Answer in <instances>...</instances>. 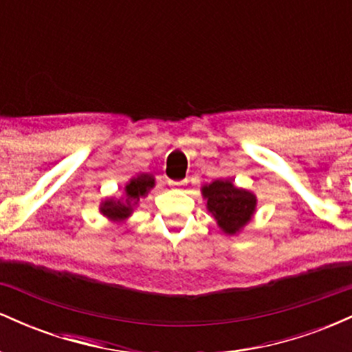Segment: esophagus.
Returning a JSON list of instances; mask_svg holds the SVG:
<instances>
[{
    "mask_svg": "<svg viewBox=\"0 0 352 352\" xmlns=\"http://www.w3.org/2000/svg\"><path fill=\"white\" fill-rule=\"evenodd\" d=\"M168 184L172 187H184V185H187V180H168Z\"/></svg>",
    "mask_w": 352,
    "mask_h": 352,
    "instance_id": "obj_1",
    "label": "esophagus"
}]
</instances>
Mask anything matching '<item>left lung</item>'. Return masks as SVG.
<instances>
[{
  "label": "left lung",
  "instance_id": "1",
  "mask_svg": "<svg viewBox=\"0 0 352 352\" xmlns=\"http://www.w3.org/2000/svg\"><path fill=\"white\" fill-rule=\"evenodd\" d=\"M207 210L227 235H236L252 221L256 210V195L238 188L232 180H215L201 187Z\"/></svg>",
  "mask_w": 352,
  "mask_h": 352
}]
</instances>
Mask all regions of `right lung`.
Instances as JSON below:
<instances>
[{
    "label": "right lung",
    "mask_w": 352,
    "mask_h": 352,
    "mask_svg": "<svg viewBox=\"0 0 352 352\" xmlns=\"http://www.w3.org/2000/svg\"><path fill=\"white\" fill-rule=\"evenodd\" d=\"M155 187V179L151 173H140L125 184L124 195L119 200L106 199L100 204L99 212L114 223H124L131 218L139 201Z\"/></svg>",
    "instance_id": "right-lung-1"
}]
</instances>
